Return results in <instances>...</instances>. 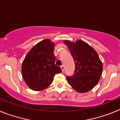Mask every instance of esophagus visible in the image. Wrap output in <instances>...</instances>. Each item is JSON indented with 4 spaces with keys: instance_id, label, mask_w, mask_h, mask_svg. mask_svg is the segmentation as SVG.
I'll return each instance as SVG.
<instances>
[{
    "instance_id": "esophagus-1",
    "label": "esophagus",
    "mask_w": 120,
    "mask_h": 120,
    "mask_svg": "<svg viewBox=\"0 0 120 120\" xmlns=\"http://www.w3.org/2000/svg\"><path fill=\"white\" fill-rule=\"evenodd\" d=\"M61 70H62V71H64V65H61Z\"/></svg>"
}]
</instances>
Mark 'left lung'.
Instances as JSON below:
<instances>
[{
  "mask_svg": "<svg viewBox=\"0 0 120 120\" xmlns=\"http://www.w3.org/2000/svg\"><path fill=\"white\" fill-rule=\"evenodd\" d=\"M69 49L75 64L74 74L67 80L78 93L89 91L97 84L103 71V64L98 53L89 44L82 40L75 43L64 41Z\"/></svg>",
  "mask_w": 120,
  "mask_h": 120,
  "instance_id": "obj_1",
  "label": "left lung"
}]
</instances>
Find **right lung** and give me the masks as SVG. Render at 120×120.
I'll use <instances>...</instances> for the list:
<instances>
[{"label": "right lung", "instance_id": "add662e5", "mask_svg": "<svg viewBox=\"0 0 120 120\" xmlns=\"http://www.w3.org/2000/svg\"><path fill=\"white\" fill-rule=\"evenodd\" d=\"M55 43L49 39L41 41L27 53L22 63L24 82L31 90L41 91L52 83L56 74L62 72L55 65Z\"/></svg>", "mask_w": 120, "mask_h": 120}]
</instances>
